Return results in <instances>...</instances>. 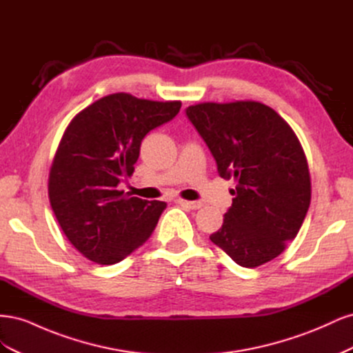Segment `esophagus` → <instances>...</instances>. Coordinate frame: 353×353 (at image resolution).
Here are the masks:
<instances>
[{
    "mask_svg": "<svg viewBox=\"0 0 353 353\" xmlns=\"http://www.w3.org/2000/svg\"><path fill=\"white\" fill-rule=\"evenodd\" d=\"M175 203H178V205H181V206H185L188 209H200L201 208L200 201H187V200H183V199H176Z\"/></svg>",
    "mask_w": 353,
    "mask_h": 353,
    "instance_id": "1",
    "label": "esophagus"
}]
</instances>
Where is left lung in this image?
<instances>
[{
  "instance_id": "8db88e82",
  "label": "left lung",
  "mask_w": 353,
  "mask_h": 353,
  "mask_svg": "<svg viewBox=\"0 0 353 353\" xmlns=\"http://www.w3.org/2000/svg\"><path fill=\"white\" fill-rule=\"evenodd\" d=\"M185 116L215 159L218 174L234 178L232 205L210 241L244 268L276 258L294 240L311 203V178L293 130L256 101L201 103Z\"/></svg>"
}]
</instances>
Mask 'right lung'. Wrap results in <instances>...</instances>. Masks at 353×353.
I'll list each match as a JSON object with an SVG mask.
<instances>
[{
  "label": "right lung",
  "mask_w": 353,
  "mask_h": 353,
  "mask_svg": "<svg viewBox=\"0 0 353 353\" xmlns=\"http://www.w3.org/2000/svg\"><path fill=\"white\" fill-rule=\"evenodd\" d=\"M179 109V101L117 92L88 105L68 126L48 194L63 232L85 258L113 265L152 236L166 203L130 197L117 185L132 175L144 137Z\"/></svg>",
  "instance_id": "add662e5"
}]
</instances>
